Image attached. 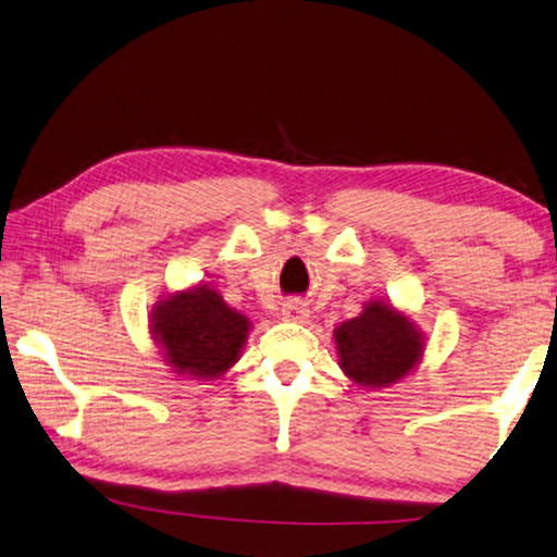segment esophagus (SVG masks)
I'll return each instance as SVG.
<instances>
[{"mask_svg": "<svg viewBox=\"0 0 557 557\" xmlns=\"http://www.w3.org/2000/svg\"><path fill=\"white\" fill-rule=\"evenodd\" d=\"M282 320L287 322H307L310 320V310L302 302H297V299H293V302H287L285 307H282Z\"/></svg>", "mask_w": 557, "mask_h": 557, "instance_id": "1", "label": "esophagus"}]
</instances>
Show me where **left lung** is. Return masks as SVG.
Instances as JSON below:
<instances>
[{
    "label": "left lung",
    "mask_w": 557,
    "mask_h": 557,
    "mask_svg": "<svg viewBox=\"0 0 557 557\" xmlns=\"http://www.w3.org/2000/svg\"><path fill=\"white\" fill-rule=\"evenodd\" d=\"M334 344L342 372L364 389L401 382L423 355L417 324L379 299L367 302L355 320L342 322L334 330Z\"/></svg>",
    "instance_id": "8db88e82"
}]
</instances>
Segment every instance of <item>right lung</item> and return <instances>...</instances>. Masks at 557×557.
I'll use <instances>...</instances> for the list:
<instances>
[{"mask_svg": "<svg viewBox=\"0 0 557 557\" xmlns=\"http://www.w3.org/2000/svg\"><path fill=\"white\" fill-rule=\"evenodd\" d=\"M151 334L175 374L210 382L240 359L250 320L227 307L213 287L198 285L156 305Z\"/></svg>", "mask_w": 557, "mask_h": 557, "instance_id": "add662e5", "label": "right lung"}]
</instances>
